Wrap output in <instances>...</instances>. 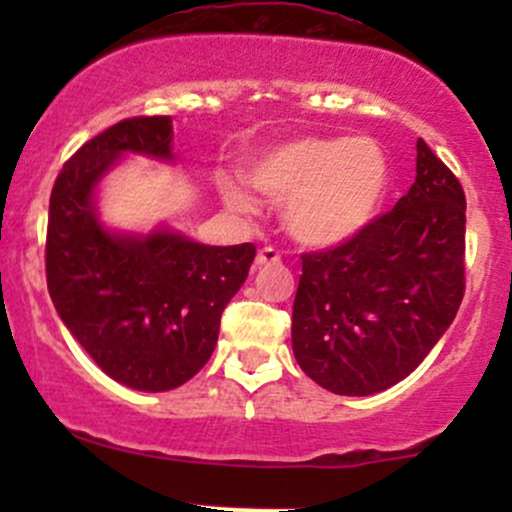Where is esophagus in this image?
Wrapping results in <instances>:
<instances>
[{
    "instance_id": "1",
    "label": "esophagus",
    "mask_w": 512,
    "mask_h": 512,
    "mask_svg": "<svg viewBox=\"0 0 512 512\" xmlns=\"http://www.w3.org/2000/svg\"><path fill=\"white\" fill-rule=\"evenodd\" d=\"M281 255L274 248H262L255 257V267H269V264H279Z\"/></svg>"
}]
</instances>
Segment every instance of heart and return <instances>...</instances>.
<instances>
[{
  "label": "heart",
  "instance_id": "1",
  "mask_svg": "<svg viewBox=\"0 0 512 512\" xmlns=\"http://www.w3.org/2000/svg\"><path fill=\"white\" fill-rule=\"evenodd\" d=\"M252 187L284 199L286 231L308 248H337L375 221L390 187L387 156L370 137H293L267 146L248 166ZM223 199L236 211L255 209L243 180H223Z\"/></svg>",
  "mask_w": 512,
  "mask_h": 512
}]
</instances>
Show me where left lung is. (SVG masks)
I'll return each instance as SVG.
<instances>
[{"instance_id": "1", "label": "left lung", "mask_w": 512, "mask_h": 512, "mask_svg": "<svg viewBox=\"0 0 512 512\" xmlns=\"http://www.w3.org/2000/svg\"><path fill=\"white\" fill-rule=\"evenodd\" d=\"M464 192L416 142V180L395 209L339 248L303 255L291 344L308 378L368 397L416 370L464 296Z\"/></svg>"}]
</instances>
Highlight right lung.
Listing matches in <instances>:
<instances>
[{
  "label": "right lung",
  "instance_id": "right-lung-1",
  "mask_svg": "<svg viewBox=\"0 0 512 512\" xmlns=\"http://www.w3.org/2000/svg\"><path fill=\"white\" fill-rule=\"evenodd\" d=\"M127 156L175 166L173 117L117 122L64 163L50 195L48 291L105 375L139 392H166L214 354L221 313L248 279L255 245H204L168 223L151 231L108 226L98 195Z\"/></svg>",
  "mask_w": 512,
  "mask_h": 512
}]
</instances>
